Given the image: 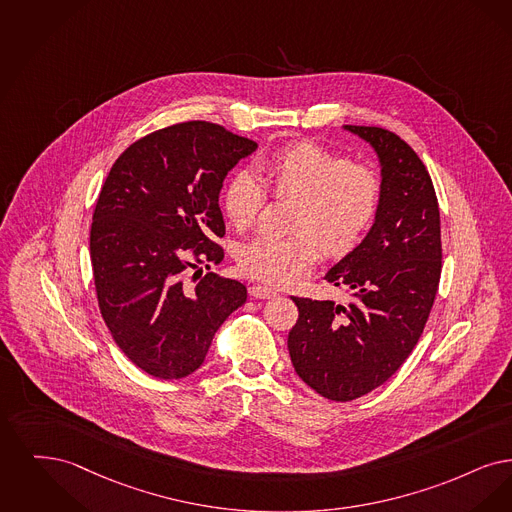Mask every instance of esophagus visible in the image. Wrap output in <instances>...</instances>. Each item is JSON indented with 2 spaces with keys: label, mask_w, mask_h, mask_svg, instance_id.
<instances>
[{
  "label": "esophagus",
  "mask_w": 512,
  "mask_h": 512,
  "mask_svg": "<svg viewBox=\"0 0 512 512\" xmlns=\"http://www.w3.org/2000/svg\"><path fill=\"white\" fill-rule=\"evenodd\" d=\"M250 294H252L254 298H273L277 292L271 289V287H266V285H252Z\"/></svg>",
  "instance_id": "34e87169"
}]
</instances>
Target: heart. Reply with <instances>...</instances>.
Returning a JSON list of instances; mask_svg holds the SVG:
<instances>
[{"instance_id": "1", "label": "heart", "mask_w": 512, "mask_h": 512, "mask_svg": "<svg viewBox=\"0 0 512 512\" xmlns=\"http://www.w3.org/2000/svg\"><path fill=\"white\" fill-rule=\"evenodd\" d=\"M257 181L237 172L223 189L222 208L237 231L252 229L271 199H292L283 239L260 237L241 248V271L273 287H290L310 273L325 248L331 258L352 254L377 222L384 181L377 168L350 162L315 141H294L258 162ZM324 245L321 246L320 243Z\"/></svg>"}]
</instances>
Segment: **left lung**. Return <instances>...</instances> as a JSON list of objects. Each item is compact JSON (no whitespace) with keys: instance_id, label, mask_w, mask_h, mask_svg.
Segmentation results:
<instances>
[{"instance_id":"left-lung-1","label":"left lung","mask_w":512,"mask_h":512,"mask_svg":"<svg viewBox=\"0 0 512 512\" xmlns=\"http://www.w3.org/2000/svg\"><path fill=\"white\" fill-rule=\"evenodd\" d=\"M377 149L384 200L365 241L325 275L352 290L350 302L292 296V365L323 398L352 401L373 392L413 352L442 275L440 208L430 174L400 135L346 126Z\"/></svg>"}]
</instances>
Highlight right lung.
I'll list each match as a JSON object with an SVG mask.
<instances>
[{
	"label": "right lung",
	"mask_w": 512,
	"mask_h": 512,
	"mask_svg": "<svg viewBox=\"0 0 512 512\" xmlns=\"http://www.w3.org/2000/svg\"><path fill=\"white\" fill-rule=\"evenodd\" d=\"M256 147L214 122H179L132 143L101 187L89 233L97 304L116 346L151 377L197 371L246 302L245 285L210 266L225 256L223 178Z\"/></svg>",
	"instance_id": "obj_1"
}]
</instances>
